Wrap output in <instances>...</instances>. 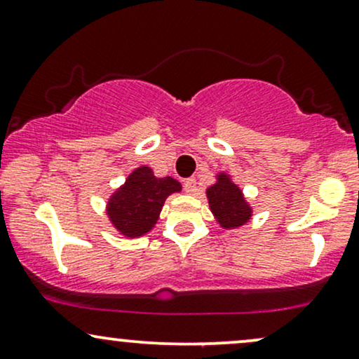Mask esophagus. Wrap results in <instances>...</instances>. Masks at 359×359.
I'll return each mask as SVG.
<instances>
[{
	"label": "esophagus",
	"instance_id": "esophagus-1",
	"mask_svg": "<svg viewBox=\"0 0 359 359\" xmlns=\"http://www.w3.org/2000/svg\"><path fill=\"white\" fill-rule=\"evenodd\" d=\"M184 189L187 194H194L197 191V180L191 177V179H185L184 180Z\"/></svg>",
	"mask_w": 359,
	"mask_h": 359
}]
</instances>
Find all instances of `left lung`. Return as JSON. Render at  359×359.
<instances>
[{"mask_svg": "<svg viewBox=\"0 0 359 359\" xmlns=\"http://www.w3.org/2000/svg\"><path fill=\"white\" fill-rule=\"evenodd\" d=\"M209 205L222 227H239L249 221L250 207L243 194L226 175H219V182L207 189Z\"/></svg>", "mask_w": 359, "mask_h": 359, "instance_id": "left-lung-1", "label": "left lung"}]
</instances>
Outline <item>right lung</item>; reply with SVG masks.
Listing matches in <instances>:
<instances>
[{"mask_svg": "<svg viewBox=\"0 0 359 359\" xmlns=\"http://www.w3.org/2000/svg\"><path fill=\"white\" fill-rule=\"evenodd\" d=\"M179 191L180 184L172 177L157 179L149 167L137 168L123 187L110 198L111 222L128 237L145 234L157 222L167 196Z\"/></svg>", "mask_w": 359, "mask_h": 359, "instance_id": "right-lung-1", "label": "right lung"}]
</instances>
